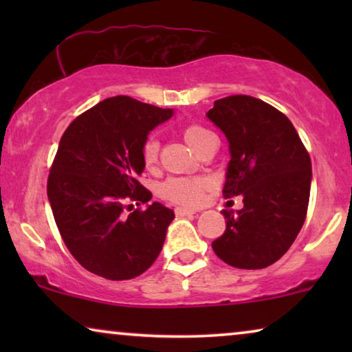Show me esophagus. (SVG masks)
<instances>
[{
    "label": "esophagus",
    "mask_w": 352,
    "mask_h": 352,
    "mask_svg": "<svg viewBox=\"0 0 352 352\" xmlns=\"http://www.w3.org/2000/svg\"><path fill=\"white\" fill-rule=\"evenodd\" d=\"M176 214L177 216H192V214H195V210L182 208V206H179V208H176Z\"/></svg>",
    "instance_id": "obj_1"
}]
</instances>
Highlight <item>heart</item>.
<instances>
[{
  "instance_id": "b5f03b06",
  "label": "heart",
  "mask_w": 352,
  "mask_h": 352,
  "mask_svg": "<svg viewBox=\"0 0 352 352\" xmlns=\"http://www.w3.org/2000/svg\"><path fill=\"white\" fill-rule=\"evenodd\" d=\"M208 134H211L208 129L200 126V124H190V126L184 128L182 138L192 148H195L201 142V139H205ZM158 151H160V144L157 139L148 138L142 146L144 166L152 168L155 165L158 160ZM204 189L205 181L199 179V177H170L162 184L160 194L175 204L192 206L199 204Z\"/></svg>"
}]
</instances>
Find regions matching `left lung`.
I'll return each mask as SVG.
<instances>
[{"mask_svg":"<svg viewBox=\"0 0 352 352\" xmlns=\"http://www.w3.org/2000/svg\"><path fill=\"white\" fill-rule=\"evenodd\" d=\"M206 117L229 144L223 195L243 197L242 210L221 211L226 230L211 247L229 266H271L292 247L306 219L309 153L290 120L252 96L214 100Z\"/></svg>","mask_w":352,"mask_h":352,"instance_id":"left-lung-1","label":"left lung"}]
</instances>
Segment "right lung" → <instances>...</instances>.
Returning a JSON list of instances; mask_svg holds the SVG:
<instances>
[{
	"label": "right lung",
	"mask_w": 352,
	"mask_h": 352,
	"mask_svg": "<svg viewBox=\"0 0 352 352\" xmlns=\"http://www.w3.org/2000/svg\"><path fill=\"white\" fill-rule=\"evenodd\" d=\"M175 115L128 96H115L76 117L62 134L47 199L67 248L89 272L128 280L152 266L175 211L158 201L124 213V200L147 204L144 171L148 133Z\"/></svg>",
	"instance_id": "obj_1"
}]
</instances>
